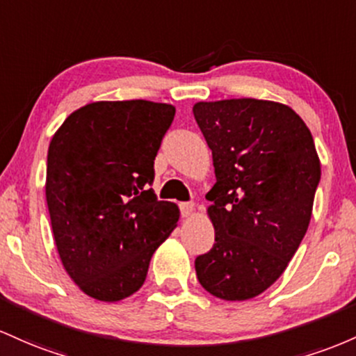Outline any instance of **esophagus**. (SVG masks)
<instances>
[{
    "label": "esophagus",
    "instance_id": "34e87169",
    "mask_svg": "<svg viewBox=\"0 0 356 356\" xmlns=\"http://www.w3.org/2000/svg\"><path fill=\"white\" fill-rule=\"evenodd\" d=\"M179 210H181V215L183 217H190L191 213H193L195 210V205L193 203H179Z\"/></svg>",
    "mask_w": 356,
    "mask_h": 356
}]
</instances>
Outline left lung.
Instances as JSON below:
<instances>
[{
	"mask_svg": "<svg viewBox=\"0 0 356 356\" xmlns=\"http://www.w3.org/2000/svg\"><path fill=\"white\" fill-rule=\"evenodd\" d=\"M217 183L207 198L215 243L198 255L203 289L223 301L262 294L284 273L313 213L321 163L289 106L262 99L197 102Z\"/></svg>",
	"mask_w": 356,
	"mask_h": 356,
	"instance_id": "left-lung-1",
	"label": "left lung"
}]
</instances>
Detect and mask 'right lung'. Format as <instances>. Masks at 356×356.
<instances>
[{
  "mask_svg": "<svg viewBox=\"0 0 356 356\" xmlns=\"http://www.w3.org/2000/svg\"><path fill=\"white\" fill-rule=\"evenodd\" d=\"M175 106L97 101L55 131L45 197L63 269L87 296L115 302L145 284L154 250L178 227L179 209L149 188Z\"/></svg>",
  "mask_w": 356,
  "mask_h": 356,
  "instance_id": "1",
  "label": "right lung"
}]
</instances>
